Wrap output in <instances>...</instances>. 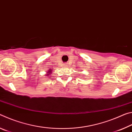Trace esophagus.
<instances>
[{
	"label": "esophagus",
	"mask_w": 132,
	"mask_h": 132,
	"mask_svg": "<svg viewBox=\"0 0 132 132\" xmlns=\"http://www.w3.org/2000/svg\"><path fill=\"white\" fill-rule=\"evenodd\" d=\"M68 64H64V66H68Z\"/></svg>",
	"instance_id": "obj_1"
}]
</instances>
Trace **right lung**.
Masks as SVG:
<instances>
[{"label": "right lung", "instance_id": "add662e5", "mask_svg": "<svg viewBox=\"0 0 132 132\" xmlns=\"http://www.w3.org/2000/svg\"><path fill=\"white\" fill-rule=\"evenodd\" d=\"M49 72H50V73H49V74H48V75H50V73H50V72H51V71H48V72H47V73H48Z\"/></svg>", "mask_w": 132, "mask_h": 132}]
</instances>
